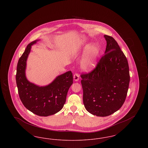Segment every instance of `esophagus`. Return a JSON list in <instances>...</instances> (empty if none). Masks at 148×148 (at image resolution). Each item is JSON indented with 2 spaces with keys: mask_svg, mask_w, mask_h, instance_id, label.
I'll list each match as a JSON object with an SVG mask.
<instances>
[{
  "mask_svg": "<svg viewBox=\"0 0 148 148\" xmlns=\"http://www.w3.org/2000/svg\"><path fill=\"white\" fill-rule=\"evenodd\" d=\"M73 78H74V81L77 82V80H79V74L75 73V74L74 75Z\"/></svg>",
  "mask_w": 148,
  "mask_h": 148,
  "instance_id": "34e87169",
  "label": "esophagus"
}]
</instances>
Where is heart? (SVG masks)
I'll return each instance as SVG.
<instances>
[{
  "label": "heart",
  "mask_w": 148,
  "mask_h": 148,
  "mask_svg": "<svg viewBox=\"0 0 148 148\" xmlns=\"http://www.w3.org/2000/svg\"><path fill=\"white\" fill-rule=\"evenodd\" d=\"M99 50L94 45L89 46L86 50V54L82 62V68L85 71L92 70L95 66L98 56Z\"/></svg>",
  "instance_id": "b5f03b06"
}]
</instances>
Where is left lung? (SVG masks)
I'll return each mask as SVG.
<instances>
[{
  "label": "left lung",
  "mask_w": 148,
  "mask_h": 148,
  "mask_svg": "<svg viewBox=\"0 0 148 148\" xmlns=\"http://www.w3.org/2000/svg\"><path fill=\"white\" fill-rule=\"evenodd\" d=\"M105 54L90 72L81 74L83 103L94 115L106 116L118 111L127 97L130 82L127 58L113 37L104 35Z\"/></svg>",
  "instance_id": "1"
}]
</instances>
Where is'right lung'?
I'll list each match as a JSON object with an SVG mask.
<instances>
[{
	"label": "right lung",
	"mask_w": 148,
	"mask_h": 148,
	"mask_svg": "<svg viewBox=\"0 0 148 148\" xmlns=\"http://www.w3.org/2000/svg\"><path fill=\"white\" fill-rule=\"evenodd\" d=\"M29 43L18 60L16 83L19 98L29 111L41 116H48L59 112L66 101L68 90L73 83L71 71L59 75L50 84L39 86L29 82L25 77L27 60L32 45Z\"/></svg>",
	"instance_id": "1"
}]
</instances>
